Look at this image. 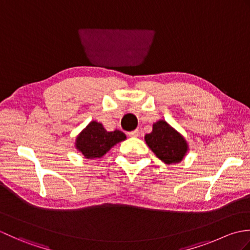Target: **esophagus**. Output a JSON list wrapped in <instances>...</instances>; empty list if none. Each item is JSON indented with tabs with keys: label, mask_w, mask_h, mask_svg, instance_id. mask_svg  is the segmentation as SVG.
Here are the masks:
<instances>
[{
	"label": "esophagus",
	"mask_w": 250,
	"mask_h": 250,
	"mask_svg": "<svg viewBox=\"0 0 250 250\" xmlns=\"http://www.w3.org/2000/svg\"><path fill=\"white\" fill-rule=\"evenodd\" d=\"M128 135L130 136V137H137L140 135V131L139 130H134V131H131V132H129L128 133Z\"/></svg>",
	"instance_id": "obj_1"
}]
</instances>
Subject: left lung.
Returning <instances> with one entry per match:
<instances>
[{
	"instance_id": "left-lung-1",
	"label": "left lung",
	"mask_w": 250,
	"mask_h": 250,
	"mask_svg": "<svg viewBox=\"0 0 250 250\" xmlns=\"http://www.w3.org/2000/svg\"><path fill=\"white\" fill-rule=\"evenodd\" d=\"M152 152L167 164L178 163L188 150L187 142L167 121L159 120L152 125V132L145 135Z\"/></svg>"
}]
</instances>
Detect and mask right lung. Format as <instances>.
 <instances>
[{"label":"right lung","mask_w":250,"mask_h":250,"mask_svg":"<svg viewBox=\"0 0 250 250\" xmlns=\"http://www.w3.org/2000/svg\"><path fill=\"white\" fill-rule=\"evenodd\" d=\"M125 140V134L119 130L107 132L102 124L91 121L76 139V148L87 159L101 158L117 143Z\"/></svg>","instance_id":"obj_1"}]
</instances>
